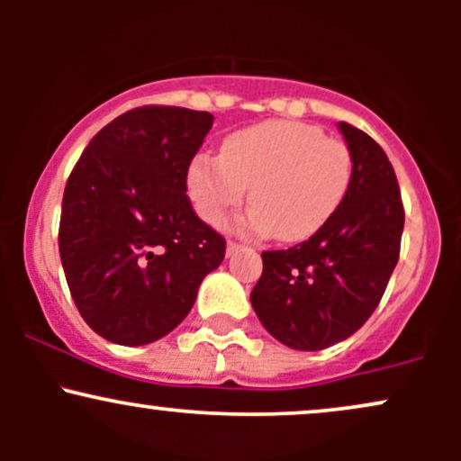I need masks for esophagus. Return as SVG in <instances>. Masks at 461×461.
Returning <instances> with one entry per match:
<instances>
[{
  "label": "esophagus",
  "mask_w": 461,
  "mask_h": 461,
  "mask_svg": "<svg viewBox=\"0 0 461 461\" xmlns=\"http://www.w3.org/2000/svg\"><path fill=\"white\" fill-rule=\"evenodd\" d=\"M238 249H240V245H238V242H234V240H227V256H234V253L238 251Z\"/></svg>",
  "instance_id": "esophagus-1"
}]
</instances>
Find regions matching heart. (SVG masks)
Instances as JSON below:
<instances>
[{
	"label": "heart",
	"mask_w": 461,
	"mask_h": 461,
	"mask_svg": "<svg viewBox=\"0 0 461 461\" xmlns=\"http://www.w3.org/2000/svg\"><path fill=\"white\" fill-rule=\"evenodd\" d=\"M345 140L301 121H264L230 134L221 156L199 153L188 167V194L210 225H221L247 197L253 208L238 221L245 234L299 242L336 212L351 184Z\"/></svg>",
	"instance_id": "heart-1"
}]
</instances>
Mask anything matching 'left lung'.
Listing matches in <instances>:
<instances>
[{"mask_svg": "<svg viewBox=\"0 0 461 461\" xmlns=\"http://www.w3.org/2000/svg\"><path fill=\"white\" fill-rule=\"evenodd\" d=\"M351 184L327 223L299 245L262 251L251 305L264 330L299 351L353 336L382 301L401 251L405 210L394 168L366 131L340 121Z\"/></svg>", "mask_w": 461, "mask_h": 461, "instance_id": "1", "label": "left lung"}]
</instances>
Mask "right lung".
Here are the masks:
<instances>
[{"label": "right lung", "mask_w": 461, "mask_h": 461, "mask_svg": "<svg viewBox=\"0 0 461 461\" xmlns=\"http://www.w3.org/2000/svg\"><path fill=\"white\" fill-rule=\"evenodd\" d=\"M214 116L140 105L99 130L62 197V268L86 325L125 347L149 345L188 316L225 238L186 194L193 158Z\"/></svg>", "instance_id": "obj_1"}]
</instances>
